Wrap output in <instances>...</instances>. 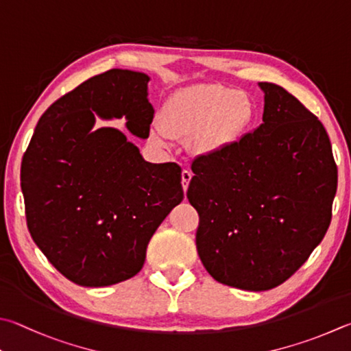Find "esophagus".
Returning a JSON list of instances; mask_svg holds the SVG:
<instances>
[{
  "label": "esophagus",
  "instance_id": "1",
  "mask_svg": "<svg viewBox=\"0 0 351 351\" xmlns=\"http://www.w3.org/2000/svg\"><path fill=\"white\" fill-rule=\"evenodd\" d=\"M192 171L190 170H182V173H181V184H182V189H184V192H187V189H189V182H190V180H192Z\"/></svg>",
  "mask_w": 351,
  "mask_h": 351
}]
</instances>
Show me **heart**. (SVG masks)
<instances>
[{"label":"heart","mask_w":351,"mask_h":351,"mask_svg":"<svg viewBox=\"0 0 351 351\" xmlns=\"http://www.w3.org/2000/svg\"><path fill=\"white\" fill-rule=\"evenodd\" d=\"M252 104L233 88L199 86L176 93L165 107L164 129L170 135H196V147L213 152L237 143L252 119ZM164 132L158 130L156 138Z\"/></svg>","instance_id":"b5f03b06"}]
</instances>
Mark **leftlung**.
<instances>
[{
    "label": "left lung",
    "instance_id": "8db88e82",
    "mask_svg": "<svg viewBox=\"0 0 351 351\" xmlns=\"http://www.w3.org/2000/svg\"><path fill=\"white\" fill-rule=\"evenodd\" d=\"M264 90L263 124L193 159L196 248L216 281L263 291L285 282L326 237L337 167L326 127L281 86Z\"/></svg>",
    "mask_w": 351,
    "mask_h": 351
}]
</instances>
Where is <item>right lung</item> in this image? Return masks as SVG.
<instances>
[{
  "label": "right lung",
  "mask_w": 351,
  "mask_h": 351,
  "mask_svg": "<svg viewBox=\"0 0 351 351\" xmlns=\"http://www.w3.org/2000/svg\"><path fill=\"white\" fill-rule=\"evenodd\" d=\"M149 76L112 69L80 84L43 113L21 164L30 237L69 281L106 287L143 269L145 250L182 201L181 167L145 162L124 133L92 132L95 113L125 117L147 138L155 110Z\"/></svg>",
  "instance_id": "right-lung-1"
}]
</instances>
